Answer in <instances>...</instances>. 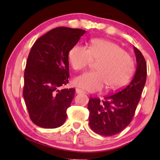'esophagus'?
I'll return each mask as SVG.
<instances>
[{
	"label": "esophagus",
	"instance_id": "34e87169",
	"mask_svg": "<svg viewBox=\"0 0 160 160\" xmlns=\"http://www.w3.org/2000/svg\"><path fill=\"white\" fill-rule=\"evenodd\" d=\"M75 92H76V93L77 94H81V93H84V94H86V92L85 91H83V90H80V89H76V90H75Z\"/></svg>",
	"mask_w": 160,
	"mask_h": 160
}]
</instances>
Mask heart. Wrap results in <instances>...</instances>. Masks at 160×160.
Returning <instances> with one entry per match:
<instances>
[{
	"label": "heart",
	"instance_id": "1",
	"mask_svg": "<svg viewBox=\"0 0 160 160\" xmlns=\"http://www.w3.org/2000/svg\"><path fill=\"white\" fill-rule=\"evenodd\" d=\"M98 60L94 71L86 72L74 80L75 85L90 92L122 88L132 73L133 62L123 48L103 39H92L88 48L76 45L70 50L68 61L75 70H81Z\"/></svg>",
	"mask_w": 160,
	"mask_h": 160
}]
</instances>
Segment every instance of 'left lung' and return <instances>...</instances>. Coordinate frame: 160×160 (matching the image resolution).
<instances>
[{
  "label": "left lung",
  "instance_id": "1",
  "mask_svg": "<svg viewBox=\"0 0 160 160\" xmlns=\"http://www.w3.org/2000/svg\"><path fill=\"white\" fill-rule=\"evenodd\" d=\"M136 57V71L128 85L116 93L89 100V126L92 131L104 136L118 134L128 126L140 99L147 78V64L142 53L133 47Z\"/></svg>",
  "mask_w": 160,
  "mask_h": 160
}]
</instances>
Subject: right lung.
I'll return each mask as SVG.
<instances>
[{
    "mask_svg": "<svg viewBox=\"0 0 160 160\" xmlns=\"http://www.w3.org/2000/svg\"><path fill=\"white\" fill-rule=\"evenodd\" d=\"M86 32L59 27L39 37L32 46L25 70L23 97L29 117L37 126L56 128L66 120L75 89L68 82V53Z\"/></svg>",
    "mask_w": 160,
    "mask_h": 160,
    "instance_id": "obj_1",
    "label": "right lung"
}]
</instances>
